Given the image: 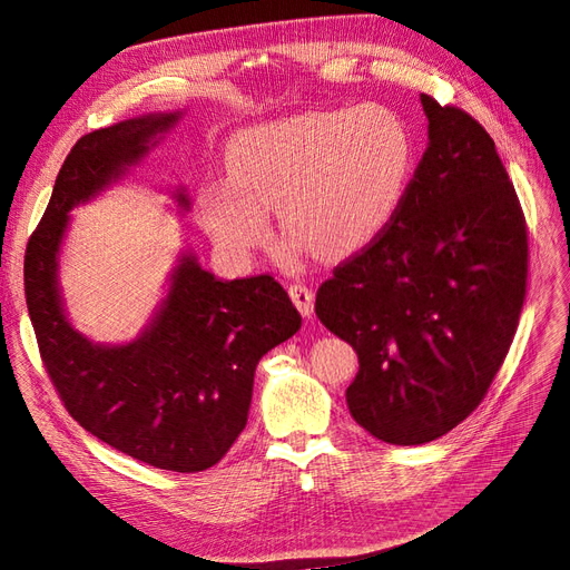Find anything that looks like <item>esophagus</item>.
Here are the masks:
<instances>
[{"label":"esophagus","instance_id":"esophagus-1","mask_svg":"<svg viewBox=\"0 0 570 570\" xmlns=\"http://www.w3.org/2000/svg\"><path fill=\"white\" fill-rule=\"evenodd\" d=\"M289 297H292V302H295V306L299 308V314L302 316H312L314 314V292L308 289L306 285H302V283H295V285H289Z\"/></svg>","mask_w":570,"mask_h":570}]
</instances>
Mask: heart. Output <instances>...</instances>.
I'll use <instances>...</instances> for the list:
<instances>
[{
	"label": "heart",
	"instance_id": "obj_1",
	"mask_svg": "<svg viewBox=\"0 0 570 570\" xmlns=\"http://www.w3.org/2000/svg\"><path fill=\"white\" fill-rule=\"evenodd\" d=\"M413 168L402 116L368 101L264 120L226 145V178L197 193L204 230L235 258L271 237L275 209L289 262L318 252L350 258L368 249L400 212Z\"/></svg>",
	"mask_w": 570,
	"mask_h": 570
}]
</instances>
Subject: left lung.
<instances>
[{
	"instance_id": "obj_1",
	"label": "left lung",
	"mask_w": 570,
	"mask_h": 570,
	"mask_svg": "<svg viewBox=\"0 0 570 570\" xmlns=\"http://www.w3.org/2000/svg\"><path fill=\"white\" fill-rule=\"evenodd\" d=\"M428 147L400 212L318 287L316 316L350 342L354 421L390 444L456 428L488 394L525 299L528 233L494 140L421 95Z\"/></svg>"
}]
</instances>
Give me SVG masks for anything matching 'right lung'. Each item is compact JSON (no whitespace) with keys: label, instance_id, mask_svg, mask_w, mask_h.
Listing matches in <instances>:
<instances>
[{"label":"right lung","instance_id":"obj_1","mask_svg":"<svg viewBox=\"0 0 570 570\" xmlns=\"http://www.w3.org/2000/svg\"><path fill=\"white\" fill-rule=\"evenodd\" d=\"M180 118L147 114L82 135L28 239L23 275L38 347L66 411L118 452L197 473L245 430L258 358L302 327L287 292L271 275L220 281L183 252L145 331L126 344H99L68 321L59 285L68 212L126 178ZM174 199L189 209L183 187Z\"/></svg>","mask_w":570,"mask_h":570}]
</instances>
